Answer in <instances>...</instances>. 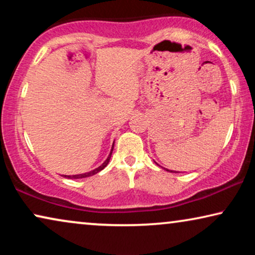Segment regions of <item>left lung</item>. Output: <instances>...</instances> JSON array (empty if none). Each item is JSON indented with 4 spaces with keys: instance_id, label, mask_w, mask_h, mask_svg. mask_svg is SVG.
Segmentation results:
<instances>
[{
    "instance_id": "left-lung-1",
    "label": "left lung",
    "mask_w": 255,
    "mask_h": 255,
    "mask_svg": "<svg viewBox=\"0 0 255 255\" xmlns=\"http://www.w3.org/2000/svg\"><path fill=\"white\" fill-rule=\"evenodd\" d=\"M167 170H168V169H167ZM170 172H172V170H170ZM175 173H176V172H175Z\"/></svg>"
}]
</instances>
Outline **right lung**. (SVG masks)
<instances>
[{
    "label": "right lung",
    "mask_w": 255,
    "mask_h": 255,
    "mask_svg": "<svg viewBox=\"0 0 255 255\" xmlns=\"http://www.w3.org/2000/svg\"><path fill=\"white\" fill-rule=\"evenodd\" d=\"M113 149H114V146H113V148H111V152H110V154H109V156H108V159L106 160V161H104L102 165H101L99 168H96V169H94V170H92V172H88V173H85V174H78V175H72V176H68V175H65V177H68V179H83V177H88V176H92V175H95V174H97L99 172H101V170H102L104 167H106L108 163H109V160H110V158H111V153H113Z\"/></svg>",
    "instance_id": "add662e5"
}]
</instances>
